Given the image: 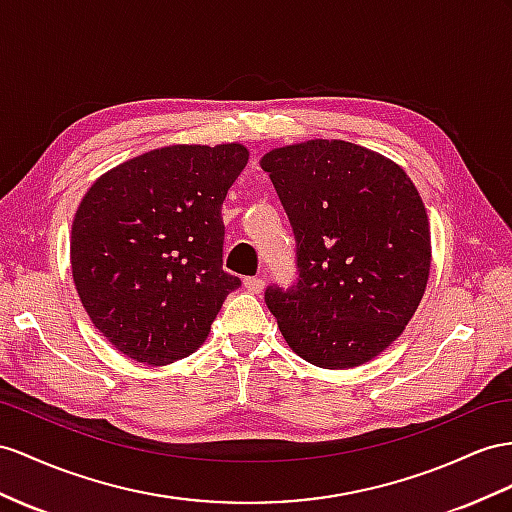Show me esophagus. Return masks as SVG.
Wrapping results in <instances>:
<instances>
[{"mask_svg": "<svg viewBox=\"0 0 512 512\" xmlns=\"http://www.w3.org/2000/svg\"><path fill=\"white\" fill-rule=\"evenodd\" d=\"M244 287L251 294H259L261 290H264V279H259V277H248V279H244Z\"/></svg>", "mask_w": 512, "mask_h": 512, "instance_id": "esophagus-1", "label": "esophagus"}]
</instances>
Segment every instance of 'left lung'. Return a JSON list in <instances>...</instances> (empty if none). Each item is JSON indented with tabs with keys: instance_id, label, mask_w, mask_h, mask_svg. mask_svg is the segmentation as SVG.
Instances as JSON below:
<instances>
[{
	"instance_id": "8db88e82",
	"label": "left lung",
	"mask_w": 512,
	"mask_h": 512,
	"mask_svg": "<svg viewBox=\"0 0 512 512\" xmlns=\"http://www.w3.org/2000/svg\"><path fill=\"white\" fill-rule=\"evenodd\" d=\"M296 240L298 279L266 305L298 357L355 368L396 342L424 296L430 227L419 192L387 157L307 140L261 157Z\"/></svg>"
}]
</instances>
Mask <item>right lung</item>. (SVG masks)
<instances>
[{
    "instance_id": "1",
    "label": "right lung",
    "mask_w": 512,
    "mask_h": 512,
    "mask_svg": "<svg viewBox=\"0 0 512 512\" xmlns=\"http://www.w3.org/2000/svg\"><path fill=\"white\" fill-rule=\"evenodd\" d=\"M242 144H173L101 175L71 231V270L108 342L147 365L188 357L242 281L222 270V201Z\"/></svg>"
}]
</instances>
